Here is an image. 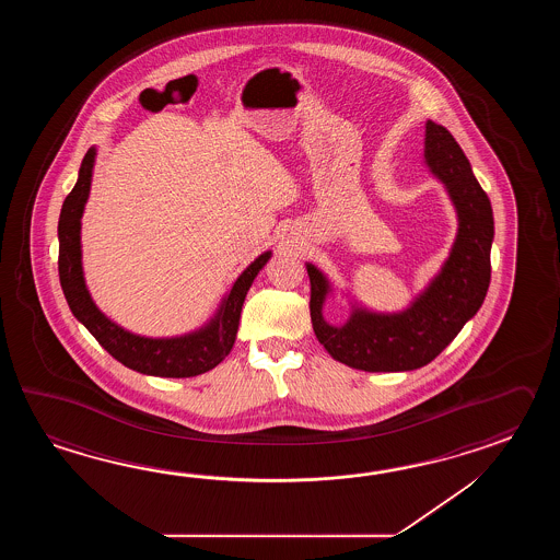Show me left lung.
I'll use <instances>...</instances> for the list:
<instances>
[{
  "label": "left lung",
  "mask_w": 560,
  "mask_h": 560,
  "mask_svg": "<svg viewBox=\"0 0 560 560\" xmlns=\"http://www.w3.org/2000/svg\"><path fill=\"white\" fill-rule=\"evenodd\" d=\"M424 164L448 194L458 226L441 270L406 308L376 312L350 300L348 320L330 324L324 306L336 288L318 266L306 262L314 334L334 360L350 369L408 372L427 366L475 318L487 298L494 240L490 200L453 133L432 119L424 131Z\"/></svg>",
  "instance_id": "1"
}]
</instances>
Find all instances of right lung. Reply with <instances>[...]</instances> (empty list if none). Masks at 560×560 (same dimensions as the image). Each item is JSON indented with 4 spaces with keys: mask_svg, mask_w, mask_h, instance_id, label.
<instances>
[{
    "mask_svg": "<svg viewBox=\"0 0 560 560\" xmlns=\"http://www.w3.org/2000/svg\"><path fill=\"white\" fill-rule=\"evenodd\" d=\"M95 155L92 145L82 160L78 182L61 206L58 222L60 240V284L68 306L78 322H82L95 340L124 366L148 376L160 378H190L218 366L230 354L238 334L240 312L252 282L260 275L272 250L264 252L236 278V282L220 300L214 314L200 328L179 336H142L130 332L118 322L107 318L95 306L88 290L82 264V215L92 190Z\"/></svg>",
    "mask_w": 560,
    "mask_h": 560,
    "instance_id": "right-lung-1",
    "label": "right lung"
}]
</instances>
